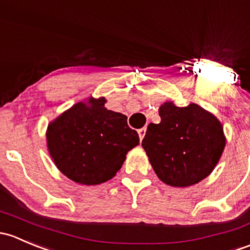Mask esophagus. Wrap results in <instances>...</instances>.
<instances>
[{
    "mask_svg": "<svg viewBox=\"0 0 250 250\" xmlns=\"http://www.w3.org/2000/svg\"><path fill=\"white\" fill-rule=\"evenodd\" d=\"M146 127H142V128H140V130H138V135H140L141 140H143L144 135H146Z\"/></svg>",
    "mask_w": 250,
    "mask_h": 250,
    "instance_id": "esophagus-1",
    "label": "esophagus"
}]
</instances>
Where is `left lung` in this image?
<instances>
[{"mask_svg": "<svg viewBox=\"0 0 250 250\" xmlns=\"http://www.w3.org/2000/svg\"><path fill=\"white\" fill-rule=\"evenodd\" d=\"M159 115L161 122L149 124L142 141L159 179L185 188L209 176L225 148L219 120L196 104L177 107L165 102Z\"/></svg>", "mask_w": 250, "mask_h": 250, "instance_id": "8db88e82", "label": "left lung"}]
</instances>
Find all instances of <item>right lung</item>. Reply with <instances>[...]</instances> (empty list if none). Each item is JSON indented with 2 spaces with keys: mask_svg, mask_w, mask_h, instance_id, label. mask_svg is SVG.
<instances>
[{
  "mask_svg": "<svg viewBox=\"0 0 250 250\" xmlns=\"http://www.w3.org/2000/svg\"><path fill=\"white\" fill-rule=\"evenodd\" d=\"M106 99L78 102L48 125L49 154L61 173L85 185L104 183L122 168L128 150L140 143L127 117L108 110Z\"/></svg>",
  "mask_w": 250,
  "mask_h": 250,
  "instance_id": "add662e5",
  "label": "right lung"
}]
</instances>
